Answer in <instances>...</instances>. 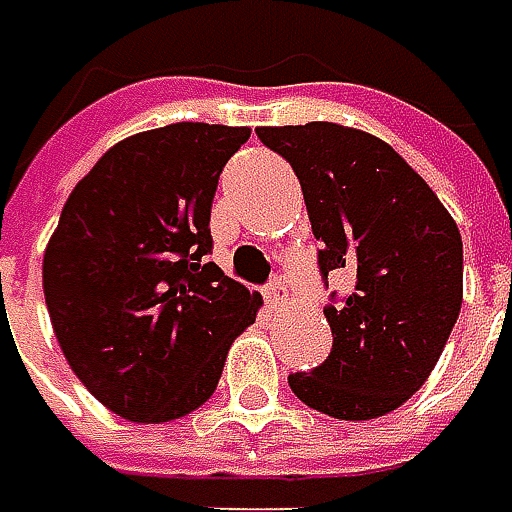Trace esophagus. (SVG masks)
I'll return each instance as SVG.
<instances>
[{
    "instance_id": "esophagus-1",
    "label": "esophagus",
    "mask_w": 512,
    "mask_h": 512,
    "mask_svg": "<svg viewBox=\"0 0 512 512\" xmlns=\"http://www.w3.org/2000/svg\"><path fill=\"white\" fill-rule=\"evenodd\" d=\"M265 296H268L270 308H285V305H288V285H285V279H282V276H276V279L268 285Z\"/></svg>"
}]
</instances>
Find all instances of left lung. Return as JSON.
Listing matches in <instances>:
<instances>
[{"label": "left lung", "mask_w": 512, "mask_h": 512, "mask_svg": "<svg viewBox=\"0 0 512 512\" xmlns=\"http://www.w3.org/2000/svg\"><path fill=\"white\" fill-rule=\"evenodd\" d=\"M302 184L320 273H354L340 305L325 308L331 354L288 377L322 415L371 421L395 412L426 383L464 296V244L455 218L386 141L314 120L262 126Z\"/></svg>", "instance_id": "8db88e82"}]
</instances>
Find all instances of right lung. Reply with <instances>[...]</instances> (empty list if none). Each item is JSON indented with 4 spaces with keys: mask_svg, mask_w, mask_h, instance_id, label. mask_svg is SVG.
<instances>
[{
    "mask_svg": "<svg viewBox=\"0 0 512 512\" xmlns=\"http://www.w3.org/2000/svg\"><path fill=\"white\" fill-rule=\"evenodd\" d=\"M247 126L172 123L115 143L71 190L42 291L71 371L135 423L190 415L262 296L207 262L210 210Z\"/></svg>",
    "mask_w": 512,
    "mask_h": 512,
    "instance_id": "1",
    "label": "right lung"
}]
</instances>
